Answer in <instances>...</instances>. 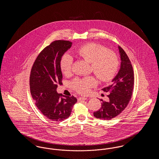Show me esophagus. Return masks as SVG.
<instances>
[{
  "label": "esophagus",
  "instance_id": "1",
  "mask_svg": "<svg viewBox=\"0 0 159 159\" xmlns=\"http://www.w3.org/2000/svg\"><path fill=\"white\" fill-rule=\"evenodd\" d=\"M78 101H82V100H86V99H87V98H86V97H79L78 98Z\"/></svg>",
  "mask_w": 159,
  "mask_h": 159
}]
</instances>
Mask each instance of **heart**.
I'll return each instance as SVG.
<instances>
[{
	"label": "heart",
	"mask_w": 159,
	"mask_h": 159,
	"mask_svg": "<svg viewBox=\"0 0 159 159\" xmlns=\"http://www.w3.org/2000/svg\"><path fill=\"white\" fill-rule=\"evenodd\" d=\"M79 58L91 63V70L102 82L111 81L116 76L119 62L116 54L103 46L97 43H88L79 48L75 52ZM73 58L68 54L64 55L60 62V68L64 75L71 73ZM97 80L93 77L76 78L71 82L73 89L85 95L96 86Z\"/></svg>",
	"instance_id": "obj_1"
}]
</instances>
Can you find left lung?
<instances>
[{
	"instance_id": "8db88e82",
	"label": "left lung",
	"mask_w": 159,
	"mask_h": 159,
	"mask_svg": "<svg viewBox=\"0 0 159 159\" xmlns=\"http://www.w3.org/2000/svg\"><path fill=\"white\" fill-rule=\"evenodd\" d=\"M121 66L117 75L112 80L113 83L102 90L108 92V101L101 99V107L93 116L104 120H110L125 109L132 97L134 85L133 67L127 54L119 46Z\"/></svg>"
}]
</instances>
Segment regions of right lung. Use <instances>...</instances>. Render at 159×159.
<instances>
[{
	"label": "right lung",
	"instance_id": "right-lung-1",
	"mask_svg": "<svg viewBox=\"0 0 159 159\" xmlns=\"http://www.w3.org/2000/svg\"><path fill=\"white\" fill-rule=\"evenodd\" d=\"M68 40H55L38 55L31 70L30 88L35 105L45 117L60 121L70 116L77 102L74 96H63L57 92L62 84L60 62L64 53L71 48Z\"/></svg>",
	"mask_w": 159,
	"mask_h": 159
}]
</instances>
